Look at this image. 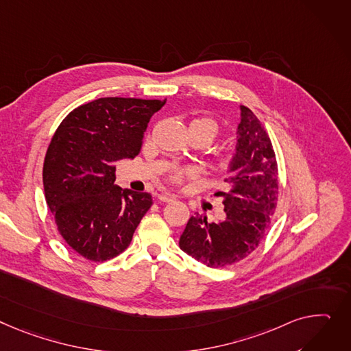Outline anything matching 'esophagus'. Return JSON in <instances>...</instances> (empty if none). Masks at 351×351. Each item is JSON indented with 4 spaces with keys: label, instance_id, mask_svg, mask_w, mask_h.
Wrapping results in <instances>:
<instances>
[{
    "label": "esophagus",
    "instance_id": "1",
    "mask_svg": "<svg viewBox=\"0 0 351 351\" xmlns=\"http://www.w3.org/2000/svg\"><path fill=\"white\" fill-rule=\"evenodd\" d=\"M158 200L169 203V202H175V200H176V196H173V195H171V193H168V192H162V193L158 195Z\"/></svg>",
    "mask_w": 351,
    "mask_h": 351
}]
</instances>
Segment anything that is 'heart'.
I'll return each mask as SVG.
<instances>
[{
  "label": "heart",
  "mask_w": 351,
  "mask_h": 351,
  "mask_svg": "<svg viewBox=\"0 0 351 351\" xmlns=\"http://www.w3.org/2000/svg\"><path fill=\"white\" fill-rule=\"evenodd\" d=\"M189 132H196L203 135L206 138V141L210 144L219 134V125L213 119H210V117H200V119L192 120L189 125ZM230 160H231V156L227 154L220 156V163L223 167H227ZM195 175H196V169L193 168H176L171 172V179L175 183H179L188 178H193Z\"/></svg>",
  "instance_id": "heart-1"
}]
</instances>
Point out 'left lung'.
<instances>
[{
	"instance_id": "obj_1",
	"label": "left lung",
	"mask_w": 351,
	"mask_h": 351,
	"mask_svg": "<svg viewBox=\"0 0 351 351\" xmlns=\"http://www.w3.org/2000/svg\"><path fill=\"white\" fill-rule=\"evenodd\" d=\"M237 144L223 196L226 219L208 223L191 217L179 247L212 268L228 267L250 255L264 240L278 200V165L271 139L254 112L240 106Z\"/></svg>"
}]
</instances>
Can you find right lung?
<instances>
[{
	"mask_svg": "<svg viewBox=\"0 0 351 351\" xmlns=\"http://www.w3.org/2000/svg\"><path fill=\"white\" fill-rule=\"evenodd\" d=\"M165 100L103 97L69 112L43 163L45 199L60 236L84 258L121 254L152 206L145 192L117 186L115 165L141 151L151 117Z\"/></svg>",
	"mask_w": 351,
	"mask_h": 351,
	"instance_id": "1",
	"label": "right lung"
}]
</instances>
